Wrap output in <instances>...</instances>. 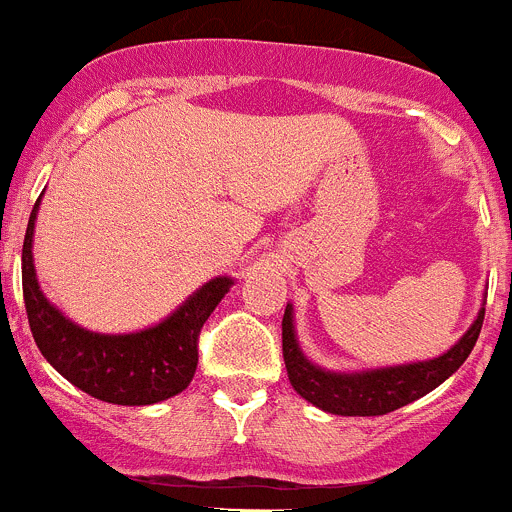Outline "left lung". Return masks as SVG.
<instances>
[{
	"label": "left lung",
	"mask_w": 512,
	"mask_h": 512,
	"mask_svg": "<svg viewBox=\"0 0 512 512\" xmlns=\"http://www.w3.org/2000/svg\"><path fill=\"white\" fill-rule=\"evenodd\" d=\"M483 316L485 296L468 331L438 358L401 363V366L366 368V371H328L303 353L296 326H293V303H288L281 323L288 381L298 396L333 416H386L423 398L463 366L478 341Z\"/></svg>",
	"instance_id": "left-lung-1"
}]
</instances>
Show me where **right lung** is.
Listing matches in <instances>:
<instances>
[{"mask_svg":"<svg viewBox=\"0 0 512 512\" xmlns=\"http://www.w3.org/2000/svg\"><path fill=\"white\" fill-rule=\"evenodd\" d=\"M39 204L42 196L24 236L22 288L29 328L42 356L79 391L114 406H151L179 396L196 373L201 326L234 286V278H211L164 321L141 331H89L64 316L39 286L32 254Z\"/></svg>","mask_w":512,"mask_h":512,"instance_id":"add662e5","label":"right lung"}]
</instances>
